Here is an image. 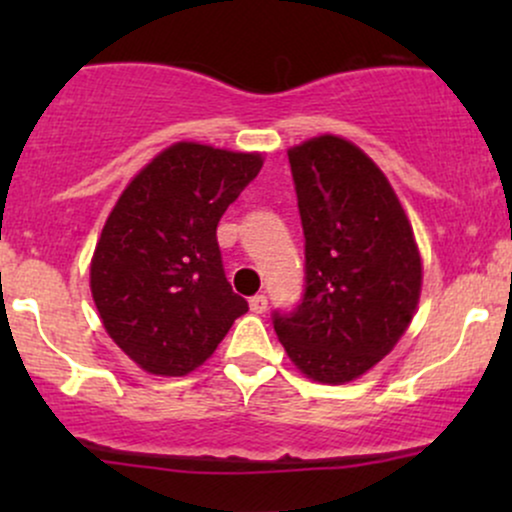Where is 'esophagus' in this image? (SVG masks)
Here are the masks:
<instances>
[{"label": "esophagus", "instance_id": "esophagus-1", "mask_svg": "<svg viewBox=\"0 0 512 512\" xmlns=\"http://www.w3.org/2000/svg\"><path fill=\"white\" fill-rule=\"evenodd\" d=\"M250 310L252 313H264V310H267V296H264V293H257V296H252L250 298Z\"/></svg>", "mask_w": 512, "mask_h": 512}]
</instances>
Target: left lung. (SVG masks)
Masks as SVG:
<instances>
[{
  "mask_svg": "<svg viewBox=\"0 0 512 512\" xmlns=\"http://www.w3.org/2000/svg\"><path fill=\"white\" fill-rule=\"evenodd\" d=\"M305 236V291L274 310L279 342L301 373L342 385L370 370L407 332L421 257L402 204L358 146L322 134L289 149Z\"/></svg>",
  "mask_w": 512,
  "mask_h": 512,
  "instance_id": "left-lung-1",
  "label": "left lung"
}]
</instances>
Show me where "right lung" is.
<instances>
[{"instance_id":"right-lung-1","label":"right lung","mask_w":512,"mask_h":512,"mask_svg":"<svg viewBox=\"0 0 512 512\" xmlns=\"http://www.w3.org/2000/svg\"><path fill=\"white\" fill-rule=\"evenodd\" d=\"M260 168V154L178 142L110 211L91 293L105 332L146 373L187 375L248 313L223 272L216 226Z\"/></svg>"}]
</instances>
